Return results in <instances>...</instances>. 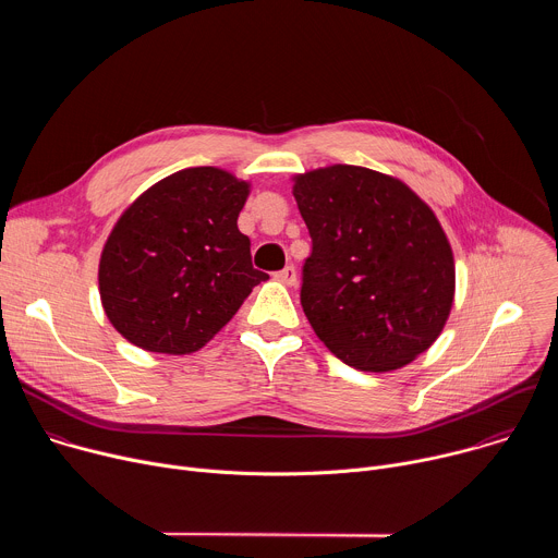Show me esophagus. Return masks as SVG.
<instances>
[{"label": "esophagus", "mask_w": 558, "mask_h": 558, "mask_svg": "<svg viewBox=\"0 0 558 558\" xmlns=\"http://www.w3.org/2000/svg\"><path fill=\"white\" fill-rule=\"evenodd\" d=\"M276 280L282 282V284H287V287H293V284L298 282V271H295V267H293V265H287L282 271L276 274Z\"/></svg>", "instance_id": "34e87169"}]
</instances>
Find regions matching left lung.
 <instances>
[{
    "instance_id": "left-lung-1",
    "label": "left lung",
    "mask_w": 558,
    "mask_h": 558,
    "mask_svg": "<svg viewBox=\"0 0 558 558\" xmlns=\"http://www.w3.org/2000/svg\"><path fill=\"white\" fill-rule=\"evenodd\" d=\"M311 235L300 302L315 336L344 364L402 368L441 333L454 260L433 209L402 181L357 166L295 177Z\"/></svg>"
}]
</instances>
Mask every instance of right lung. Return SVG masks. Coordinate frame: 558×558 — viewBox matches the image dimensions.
<instances>
[{
    "mask_svg": "<svg viewBox=\"0 0 558 558\" xmlns=\"http://www.w3.org/2000/svg\"><path fill=\"white\" fill-rule=\"evenodd\" d=\"M250 183L187 168L143 192L117 220L99 263L101 304L132 344L185 355L203 349L269 276L238 229Z\"/></svg>",
    "mask_w": 558,
    "mask_h": 558,
    "instance_id": "1",
    "label": "right lung"
}]
</instances>
